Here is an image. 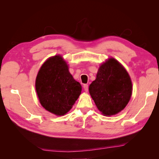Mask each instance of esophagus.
I'll use <instances>...</instances> for the list:
<instances>
[{
  "label": "esophagus",
  "instance_id": "34e87169",
  "mask_svg": "<svg viewBox=\"0 0 159 159\" xmlns=\"http://www.w3.org/2000/svg\"><path fill=\"white\" fill-rule=\"evenodd\" d=\"M84 89L86 91V92H87V91H88V84H84Z\"/></svg>",
  "mask_w": 159,
  "mask_h": 159
}]
</instances>
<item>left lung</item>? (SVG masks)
<instances>
[{
	"mask_svg": "<svg viewBox=\"0 0 159 159\" xmlns=\"http://www.w3.org/2000/svg\"><path fill=\"white\" fill-rule=\"evenodd\" d=\"M89 91L102 113L111 116L126 107L131 97L132 82L124 67L109 58L100 66Z\"/></svg>",
	"mask_w": 159,
	"mask_h": 159,
	"instance_id": "left-lung-1",
	"label": "left lung"
}]
</instances>
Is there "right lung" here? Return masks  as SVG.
I'll use <instances>...</instances> for the list:
<instances>
[{
    "instance_id": "obj_1",
    "label": "right lung",
    "mask_w": 159,
    "mask_h": 159,
    "mask_svg": "<svg viewBox=\"0 0 159 159\" xmlns=\"http://www.w3.org/2000/svg\"><path fill=\"white\" fill-rule=\"evenodd\" d=\"M36 90L42 106L56 115H64L81 92V84L68 70L61 56L50 57L42 66L36 79Z\"/></svg>"
}]
</instances>
